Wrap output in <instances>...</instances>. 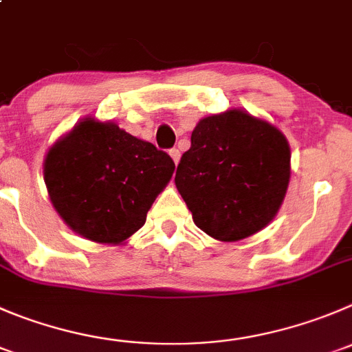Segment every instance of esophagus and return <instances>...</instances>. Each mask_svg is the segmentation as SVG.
<instances>
[{"label": "esophagus", "mask_w": 352, "mask_h": 352, "mask_svg": "<svg viewBox=\"0 0 352 352\" xmlns=\"http://www.w3.org/2000/svg\"><path fill=\"white\" fill-rule=\"evenodd\" d=\"M169 155H170V159L174 160V164H178L179 162V157H182V153H179L178 148H170L169 150Z\"/></svg>", "instance_id": "1"}]
</instances>
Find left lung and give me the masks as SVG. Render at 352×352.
Wrapping results in <instances>:
<instances>
[{
  "label": "left lung",
  "instance_id": "left-lung-1",
  "mask_svg": "<svg viewBox=\"0 0 352 352\" xmlns=\"http://www.w3.org/2000/svg\"><path fill=\"white\" fill-rule=\"evenodd\" d=\"M289 179L290 148L283 133L235 109L197 124L174 183L202 232L235 242L270 224Z\"/></svg>",
  "mask_w": 352,
  "mask_h": 352
}]
</instances>
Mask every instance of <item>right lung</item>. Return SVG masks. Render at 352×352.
Masks as SVG:
<instances>
[{
  "instance_id": "right-lung-1",
  "label": "right lung",
  "mask_w": 352,
  "mask_h": 352,
  "mask_svg": "<svg viewBox=\"0 0 352 352\" xmlns=\"http://www.w3.org/2000/svg\"><path fill=\"white\" fill-rule=\"evenodd\" d=\"M174 167L152 143L88 117L48 150L43 173L70 230L93 242L120 243L145 224Z\"/></svg>"
}]
</instances>
